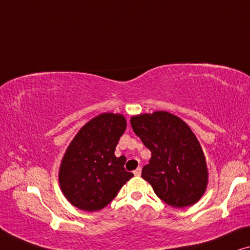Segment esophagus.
<instances>
[{
	"label": "esophagus",
	"instance_id": "34e87169",
	"mask_svg": "<svg viewBox=\"0 0 250 250\" xmlns=\"http://www.w3.org/2000/svg\"><path fill=\"white\" fill-rule=\"evenodd\" d=\"M133 174H135L136 177H139V175L142 174V167H137L136 170L133 171Z\"/></svg>",
	"mask_w": 250,
	"mask_h": 250
}]
</instances>
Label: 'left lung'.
<instances>
[{
    "label": "left lung",
    "mask_w": 250,
    "mask_h": 250,
    "mask_svg": "<svg viewBox=\"0 0 250 250\" xmlns=\"http://www.w3.org/2000/svg\"><path fill=\"white\" fill-rule=\"evenodd\" d=\"M130 122L152 152L142 177L155 194L178 208L198 202L205 192L208 174L202 147L187 124L164 111L136 115Z\"/></svg>",
    "instance_id": "8db88e82"
}]
</instances>
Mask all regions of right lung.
<instances>
[{"label":"right lung","mask_w":250,"mask_h":250,"mask_svg":"<svg viewBox=\"0 0 250 250\" xmlns=\"http://www.w3.org/2000/svg\"><path fill=\"white\" fill-rule=\"evenodd\" d=\"M125 126L124 115L103 113L83 125L69 145L59 181L66 199L77 208H104L133 177L125 171V157L114 155Z\"/></svg>","instance_id":"1"}]
</instances>
